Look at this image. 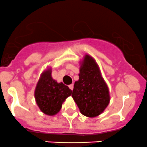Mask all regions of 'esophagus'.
<instances>
[{"label":"esophagus","instance_id":"esophagus-1","mask_svg":"<svg viewBox=\"0 0 147 147\" xmlns=\"http://www.w3.org/2000/svg\"><path fill=\"white\" fill-rule=\"evenodd\" d=\"M73 87H74V85H73V84H69V89H70V90H73Z\"/></svg>","mask_w":147,"mask_h":147}]
</instances>
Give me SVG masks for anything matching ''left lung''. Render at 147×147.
<instances>
[{"instance_id":"obj_1","label":"left lung","mask_w":147,"mask_h":147,"mask_svg":"<svg viewBox=\"0 0 147 147\" xmlns=\"http://www.w3.org/2000/svg\"><path fill=\"white\" fill-rule=\"evenodd\" d=\"M72 97L81 113L88 117L102 114L110 101L109 88L98 65L89 55L81 62L79 80L74 84Z\"/></svg>"}]
</instances>
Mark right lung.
Listing matches in <instances>:
<instances>
[{
	"label": "right lung",
	"instance_id": "add662e5",
	"mask_svg": "<svg viewBox=\"0 0 147 147\" xmlns=\"http://www.w3.org/2000/svg\"><path fill=\"white\" fill-rule=\"evenodd\" d=\"M51 73L49 68L41 74L34 94L38 107L49 116L58 113L66 98L72 94V90L63 82L55 80Z\"/></svg>",
	"mask_w": 147,
	"mask_h": 147
}]
</instances>
